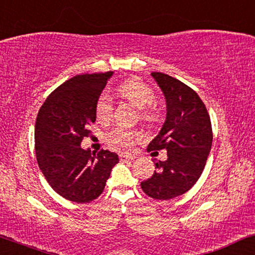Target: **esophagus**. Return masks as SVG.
I'll return each mask as SVG.
<instances>
[{
	"mask_svg": "<svg viewBox=\"0 0 255 255\" xmlns=\"http://www.w3.org/2000/svg\"><path fill=\"white\" fill-rule=\"evenodd\" d=\"M135 156L131 154H120L121 161H128V160H133Z\"/></svg>",
	"mask_w": 255,
	"mask_h": 255,
	"instance_id": "esophagus-1",
	"label": "esophagus"
}]
</instances>
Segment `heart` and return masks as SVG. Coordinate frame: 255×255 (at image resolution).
Returning a JSON list of instances; mask_svg holds the SVG:
<instances>
[{
    "label": "heart",
    "mask_w": 255,
    "mask_h": 255,
    "mask_svg": "<svg viewBox=\"0 0 255 255\" xmlns=\"http://www.w3.org/2000/svg\"><path fill=\"white\" fill-rule=\"evenodd\" d=\"M118 92L138 109H144L141 111V117L145 121L153 120V111L151 108L154 106L156 96L151 87L137 79H130L118 87ZM113 110L114 104L111 97L108 94H102L96 102L97 120L101 122L109 121L113 115ZM140 137L141 134L138 131L120 125V127L114 128L107 134V141L109 142L111 147L127 152L133 147V144L138 139H140Z\"/></svg>",
    "instance_id": "1"
}]
</instances>
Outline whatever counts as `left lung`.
<instances>
[{
  "label": "left lung",
  "instance_id": "left-lung-1",
  "mask_svg": "<svg viewBox=\"0 0 255 255\" xmlns=\"http://www.w3.org/2000/svg\"><path fill=\"white\" fill-rule=\"evenodd\" d=\"M166 99L167 115L147 151H167L154 174L140 183L147 196L170 200L187 193L200 179L212 144L211 121L200 96L190 87L160 72L151 73Z\"/></svg>",
  "mask_w": 255,
  "mask_h": 255
}]
</instances>
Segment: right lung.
Segmentation results:
<instances>
[{
  "mask_svg": "<svg viewBox=\"0 0 255 255\" xmlns=\"http://www.w3.org/2000/svg\"><path fill=\"white\" fill-rule=\"evenodd\" d=\"M113 72L76 75L53 90L37 115L34 147L38 166L55 193L76 203L100 196L116 153L81 148L96 121V102Z\"/></svg>",
  "mask_w": 255,
  "mask_h": 255,
  "instance_id": "obj_1",
  "label": "right lung"
}]
</instances>
